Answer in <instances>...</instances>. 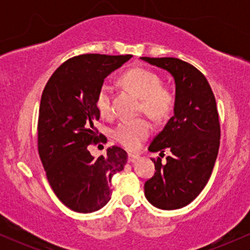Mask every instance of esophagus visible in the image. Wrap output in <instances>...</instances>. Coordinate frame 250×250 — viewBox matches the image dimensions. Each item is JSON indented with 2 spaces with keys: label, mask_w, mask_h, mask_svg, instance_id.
<instances>
[{
  "label": "esophagus",
  "mask_w": 250,
  "mask_h": 250,
  "mask_svg": "<svg viewBox=\"0 0 250 250\" xmlns=\"http://www.w3.org/2000/svg\"><path fill=\"white\" fill-rule=\"evenodd\" d=\"M139 159H140L139 155H135V154H129L128 155V162L134 163V162H136Z\"/></svg>",
  "instance_id": "1"
}]
</instances>
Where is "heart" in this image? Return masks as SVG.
I'll list each match as a JSON object with an SVG mask.
<instances>
[{
  "label": "heart",
  "instance_id": "heart-1",
  "mask_svg": "<svg viewBox=\"0 0 250 250\" xmlns=\"http://www.w3.org/2000/svg\"><path fill=\"white\" fill-rule=\"evenodd\" d=\"M122 81L141 99V110L153 119L168 116L175 105V94L170 88L162 85L161 77L145 68H134L122 77ZM111 84L103 82L96 95V107L102 115L111 113ZM151 125L146 119L122 121L114 128L113 136L129 150L139 148L149 136Z\"/></svg>",
  "mask_w": 250,
  "mask_h": 250
}]
</instances>
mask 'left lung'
Wrapping results in <instances>:
<instances>
[{"mask_svg": "<svg viewBox=\"0 0 250 250\" xmlns=\"http://www.w3.org/2000/svg\"><path fill=\"white\" fill-rule=\"evenodd\" d=\"M166 69L175 80L174 115L148 150L172 151L163 164L151 159L155 174L145 183V195L156 208L174 210L189 205L207 185L220 147L216 101L206 76L190 63L175 57H141Z\"/></svg>", "mask_w": 250, "mask_h": 250, "instance_id": "obj_1", "label": "left lung"}]
</instances>
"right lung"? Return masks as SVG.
I'll list each match as a JSON object with an SVG mask.
<instances>
[{"instance_id": "add662e5", "label": "right lung", "mask_w": 250, "mask_h": 250, "mask_svg": "<svg viewBox=\"0 0 250 250\" xmlns=\"http://www.w3.org/2000/svg\"><path fill=\"white\" fill-rule=\"evenodd\" d=\"M130 57L74 56L54 71L43 89L37 123L40 159L54 193L77 213H93L107 205L111 177L127 162L122 148L113 146L95 159L88 146L107 142L94 125L100 119L97 91L105 77Z\"/></svg>"}]
</instances>
